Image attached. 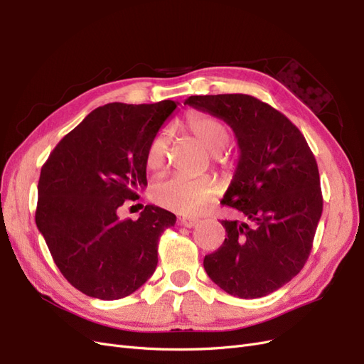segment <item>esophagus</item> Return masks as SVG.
<instances>
[{
	"mask_svg": "<svg viewBox=\"0 0 364 364\" xmlns=\"http://www.w3.org/2000/svg\"><path fill=\"white\" fill-rule=\"evenodd\" d=\"M181 225L185 228H194L197 225V218L183 217V218H181Z\"/></svg>",
	"mask_w": 364,
	"mask_h": 364,
	"instance_id": "1",
	"label": "esophagus"
}]
</instances>
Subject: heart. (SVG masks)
Instances as JSON below:
<instances>
[{
  "instance_id": "b5f03b06",
  "label": "heart",
  "mask_w": 364,
  "mask_h": 364,
  "mask_svg": "<svg viewBox=\"0 0 364 364\" xmlns=\"http://www.w3.org/2000/svg\"><path fill=\"white\" fill-rule=\"evenodd\" d=\"M186 126L191 135L200 144L214 155V162L220 168H229L225 158L218 155L230 139L229 127L220 118L208 114H194L186 121ZM171 136L168 130H159L151 138L146 151V167L151 173H158L165 168L168 162ZM220 193V185L209 176L188 179L182 176L158 181L151 186V197L159 206L168 209L176 214L194 215L203 206L211 203Z\"/></svg>"
}]
</instances>
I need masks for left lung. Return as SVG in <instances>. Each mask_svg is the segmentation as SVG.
Segmentation results:
<instances>
[{
	"instance_id": "1",
	"label": "left lung",
	"mask_w": 364,
	"mask_h": 364,
	"mask_svg": "<svg viewBox=\"0 0 364 364\" xmlns=\"http://www.w3.org/2000/svg\"><path fill=\"white\" fill-rule=\"evenodd\" d=\"M232 127L240 159L222 203L240 220H222L228 238L203 259L226 293L255 299L291 281L310 257L323 199L317 162L301 130L270 105L246 94L185 100Z\"/></svg>"
}]
</instances>
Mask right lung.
<instances>
[{
    "mask_svg": "<svg viewBox=\"0 0 364 364\" xmlns=\"http://www.w3.org/2000/svg\"><path fill=\"white\" fill-rule=\"evenodd\" d=\"M178 102L109 103L65 135L42 165L36 225L67 281L103 301L138 290L156 269L158 243L176 215L147 205L118 217L147 185L146 151Z\"/></svg>",
    "mask_w": 364,
    "mask_h": 364,
    "instance_id": "obj_1",
    "label": "right lung"
}]
</instances>
